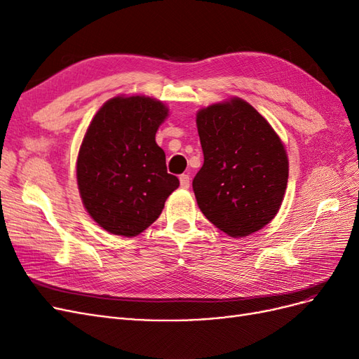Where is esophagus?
Returning <instances> with one entry per match:
<instances>
[{
	"label": "esophagus",
	"mask_w": 359,
	"mask_h": 359,
	"mask_svg": "<svg viewBox=\"0 0 359 359\" xmlns=\"http://www.w3.org/2000/svg\"><path fill=\"white\" fill-rule=\"evenodd\" d=\"M180 184L182 189H189L190 187V177L189 175H181L180 177Z\"/></svg>",
	"instance_id": "obj_1"
}]
</instances>
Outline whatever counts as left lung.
<instances>
[{
	"mask_svg": "<svg viewBox=\"0 0 359 359\" xmlns=\"http://www.w3.org/2000/svg\"><path fill=\"white\" fill-rule=\"evenodd\" d=\"M203 166L193 191L203 215L241 238L274 219L287 186L289 161L274 128L252 104L231 100L196 115Z\"/></svg>",
	"mask_w": 359,
	"mask_h": 359,
	"instance_id": "8db88e82",
	"label": "left lung"
}]
</instances>
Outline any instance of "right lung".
Masks as SVG:
<instances>
[{"label":"right lung","instance_id":"add662e5","mask_svg":"<svg viewBox=\"0 0 359 359\" xmlns=\"http://www.w3.org/2000/svg\"><path fill=\"white\" fill-rule=\"evenodd\" d=\"M169 114L145 95L114 97L93 118L76 161L85 210L104 231L135 236L153 224L180 180L156 133Z\"/></svg>","mask_w":359,"mask_h":359}]
</instances>
